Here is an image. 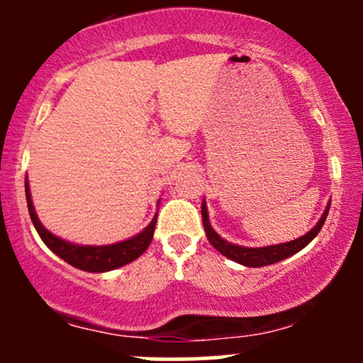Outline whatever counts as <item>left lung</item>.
I'll return each instance as SVG.
<instances>
[{
  "label": "left lung",
  "mask_w": 363,
  "mask_h": 363,
  "mask_svg": "<svg viewBox=\"0 0 363 363\" xmlns=\"http://www.w3.org/2000/svg\"><path fill=\"white\" fill-rule=\"evenodd\" d=\"M328 208H330V203L327 205L325 212L321 214L320 221L314 225L313 230L306 233V235L298 237V239L290 240V242L284 244H274V246H263V247H246V246H237V244L228 242L223 237H219V233L216 232L214 228L211 226V221H208V212H207V203L205 200L202 202V221H203V228L205 233H207V239L212 246L216 247L223 256L230 258L232 262L240 263V265L246 267H265V265H272V263L281 262V259H286L290 256H294L295 252H298L300 250L307 246L314 237L320 233L321 226H323L325 219H327Z\"/></svg>",
  "instance_id": "8db88e82"
}]
</instances>
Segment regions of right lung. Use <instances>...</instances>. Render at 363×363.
<instances>
[{
  "instance_id": "obj_1",
  "label": "right lung",
  "mask_w": 363,
  "mask_h": 363,
  "mask_svg": "<svg viewBox=\"0 0 363 363\" xmlns=\"http://www.w3.org/2000/svg\"><path fill=\"white\" fill-rule=\"evenodd\" d=\"M26 200H28V211L29 216H31L33 225H35L36 232H38L40 239L45 242V246L72 267L86 270V272H108V270H116L137 259L151 244L152 233H155L156 228V219H158V212H156L152 221L131 239L121 240V242L116 244H107V246H86V244L68 242V240L50 233L42 225V221L36 216L35 205H33L28 177H26Z\"/></svg>"
}]
</instances>
